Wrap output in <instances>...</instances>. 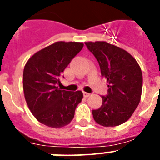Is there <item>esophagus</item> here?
<instances>
[{
	"mask_svg": "<svg viewBox=\"0 0 160 160\" xmlns=\"http://www.w3.org/2000/svg\"><path fill=\"white\" fill-rule=\"evenodd\" d=\"M83 95H84V97L87 98V97H89V96H90V93H87V92H84V93H83Z\"/></svg>",
	"mask_w": 160,
	"mask_h": 160,
	"instance_id": "1",
	"label": "esophagus"
}]
</instances>
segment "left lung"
<instances>
[{"mask_svg": "<svg viewBox=\"0 0 160 160\" xmlns=\"http://www.w3.org/2000/svg\"><path fill=\"white\" fill-rule=\"evenodd\" d=\"M99 62L101 75L109 84L108 95L92 114L97 124L114 127L132 116L141 99L143 76L136 60L124 49L105 41L85 42Z\"/></svg>", "mask_w": 160, "mask_h": 160, "instance_id": "8db88e82", "label": "left lung"}]
</instances>
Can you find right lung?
<instances>
[{"mask_svg": "<svg viewBox=\"0 0 160 160\" xmlns=\"http://www.w3.org/2000/svg\"><path fill=\"white\" fill-rule=\"evenodd\" d=\"M83 46L80 42L57 41L34 54L25 65V99L35 118L46 126L61 128L70 124L81 102L82 91L70 92L59 86L62 72Z\"/></svg>", "mask_w": 160, "mask_h": 160, "instance_id": "1", "label": "right lung"}]
</instances>
